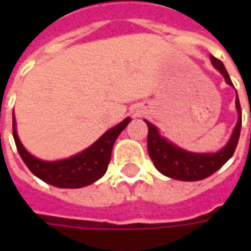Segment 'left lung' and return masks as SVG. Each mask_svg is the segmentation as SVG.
<instances>
[{
	"label": "left lung",
	"instance_id": "1",
	"mask_svg": "<svg viewBox=\"0 0 251 251\" xmlns=\"http://www.w3.org/2000/svg\"><path fill=\"white\" fill-rule=\"evenodd\" d=\"M210 59L212 66L223 75L227 84L232 86L231 79L228 76L223 63L212 55ZM235 107L238 111L237 125L232 130L228 142L221 151L215 153L188 152L168 141L165 137L160 134L156 126L152 125L149 121H145L148 130H149L148 131V152L158 172H161L171 179L181 180V181H198L215 174L218 169L222 168L231 158L235 152L238 140H239L241 126H242V113H241L238 94L235 98Z\"/></svg>",
	"mask_w": 251,
	"mask_h": 251
}]
</instances>
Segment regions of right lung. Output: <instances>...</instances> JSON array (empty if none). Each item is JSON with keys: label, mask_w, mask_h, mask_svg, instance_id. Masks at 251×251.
<instances>
[{"label": "right lung", "mask_w": 251, "mask_h": 251, "mask_svg": "<svg viewBox=\"0 0 251 251\" xmlns=\"http://www.w3.org/2000/svg\"><path fill=\"white\" fill-rule=\"evenodd\" d=\"M127 117L118 125L111 127L99 137L93 145L77 154L64 160L46 161L32 156L21 144L16 129V118L13 113V138L20 156L32 174L48 184L59 188H82L99 180L107 171L111 158V151L117 137L129 125Z\"/></svg>", "instance_id": "1"}]
</instances>
